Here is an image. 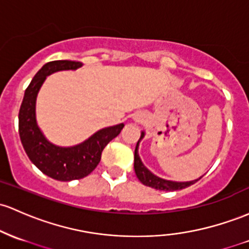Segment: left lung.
Instances as JSON below:
<instances>
[{
  "instance_id": "1",
  "label": "left lung",
  "mask_w": 249,
  "mask_h": 249,
  "mask_svg": "<svg viewBox=\"0 0 249 249\" xmlns=\"http://www.w3.org/2000/svg\"><path fill=\"white\" fill-rule=\"evenodd\" d=\"M145 136V132L142 131L141 133V138L138 139L137 145H136L135 149V173L137 175L138 179L143 183L144 185L146 187H151L156 190H164V191H175V190H181L184 189V188L190 187L191 184H194L195 182H197L198 179H194V181H188V182H176V181H169V179H164L160 178V177L156 176L155 174H152L149 169L146 168L145 165L143 164L142 162L141 157L138 155V146H139V142L144 138Z\"/></svg>"
}]
</instances>
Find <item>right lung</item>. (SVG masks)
<instances>
[{
  "instance_id": "1",
  "label": "right lung",
  "mask_w": 249,
  "mask_h": 249,
  "mask_svg": "<svg viewBox=\"0 0 249 249\" xmlns=\"http://www.w3.org/2000/svg\"><path fill=\"white\" fill-rule=\"evenodd\" d=\"M79 61L58 60L43 65L24 92L18 112V133L24 151L33 164L56 181L70 182L86 177L99 164L104 147L119 135L124 124L104 127L83 143L74 146H59L51 143L36 122V97L46 78L59 71L78 70Z\"/></svg>"
}]
</instances>
